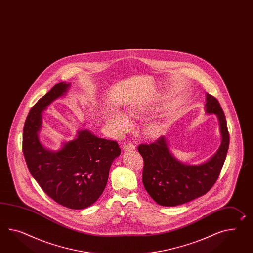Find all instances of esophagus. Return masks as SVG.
<instances>
[{
	"instance_id": "1",
	"label": "esophagus",
	"mask_w": 253,
	"mask_h": 253,
	"mask_svg": "<svg viewBox=\"0 0 253 253\" xmlns=\"http://www.w3.org/2000/svg\"><path fill=\"white\" fill-rule=\"evenodd\" d=\"M123 148H124V151H132V150L135 149V145L131 142H127V143L124 144Z\"/></svg>"
}]
</instances>
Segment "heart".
Returning a JSON list of instances; mask_svg holds the SVG:
<instances>
[{"label":"heart","mask_w":253,"mask_h":253,"mask_svg":"<svg viewBox=\"0 0 253 253\" xmlns=\"http://www.w3.org/2000/svg\"><path fill=\"white\" fill-rule=\"evenodd\" d=\"M129 115L133 117H139L140 112L135 110V109H130L129 110ZM108 123L111 124V127L114 129H117L118 131H124L126 129H129V122L128 119L124 116L123 113L120 112H115L108 119ZM158 127L157 125L154 124H150L146 126L145 128V132L149 136H154L157 133Z\"/></svg>","instance_id":"1"}]
</instances>
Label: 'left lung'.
<instances>
[{
  "label": "left lung",
  "instance_id": "8db88e82",
  "mask_svg": "<svg viewBox=\"0 0 253 253\" xmlns=\"http://www.w3.org/2000/svg\"><path fill=\"white\" fill-rule=\"evenodd\" d=\"M207 112L217 115L222 142L210 160L199 166H187L172 156L165 136L150 144L142 143L138 151L143 158L142 183L154 201L174 207L187 203L210 191L218 178L229 145L227 121L218 100L207 93Z\"/></svg>",
  "mask_w": 253,
  "mask_h": 253
}]
</instances>
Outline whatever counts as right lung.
I'll list each match as a JSON object with an SVG mask.
<instances>
[{
    "label": "right lung",
    "mask_w": 253,
    "mask_h": 253,
    "mask_svg": "<svg viewBox=\"0 0 253 253\" xmlns=\"http://www.w3.org/2000/svg\"><path fill=\"white\" fill-rule=\"evenodd\" d=\"M68 86L57 83L32 107L23 130V153L29 172L48 197L68 209L83 210L104 191L111 164L121 149L116 141L98 138L86 129L56 153L43 147L37 135L41 113Z\"/></svg>",
    "instance_id": "obj_1"
}]
</instances>
